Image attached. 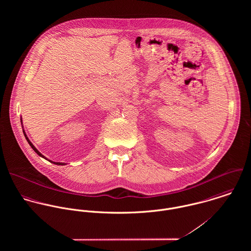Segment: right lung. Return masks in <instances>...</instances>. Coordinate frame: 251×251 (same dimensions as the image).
Returning a JSON list of instances; mask_svg holds the SVG:
<instances>
[{
	"mask_svg": "<svg viewBox=\"0 0 251 251\" xmlns=\"http://www.w3.org/2000/svg\"><path fill=\"white\" fill-rule=\"evenodd\" d=\"M23 132H24V131H23ZM24 134H25V133H24ZM25 137H26V139H27V141H28V143L30 144V146H31V147H32V149H33V150H34V151H36V153H37V154H38V155H39V156H41V157H43V158H45V157H44V156H43V155H42V154H41V153H40V152H39V151H37V150H36V147H35V146H34V145H33V144H32V142H31V141H30V140H29V139H28V137H27V136H26V134H25ZM45 159H46V158H45ZM49 161H50V160H49ZM51 162H52V161H51ZM53 163H55V164H58V165H64V163H61V162H53Z\"/></svg>",
	"mask_w": 251,
	"mask_h": 251,
	"instance_id": "right-lung-1",
	"label": "right lung"
}]
</instances>
